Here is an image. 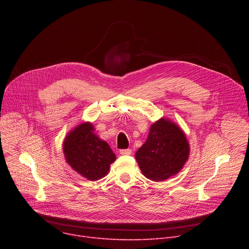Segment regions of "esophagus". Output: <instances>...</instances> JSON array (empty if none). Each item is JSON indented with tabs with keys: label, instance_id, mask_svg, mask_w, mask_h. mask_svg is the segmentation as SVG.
Listing matches in <instances>:
<instances>
[{
	"label": "esophagus",
	"instance_id": "obj_1",
	"mask_svg": "<svg viewBox=\"0 0 249 249\" xmlns=\"http://www.w3.org/2000/svg\"><path fill=\"white\" fill-rule=\"evenodd\" d=\"M132 153V150L131 149H121L120 150V154H122V155H130Z\"/></svg>",
	"mask_w": 249,
	"mask_h": 249
}]
</instances>
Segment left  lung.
<instances>
[{
    "label": "left lung",
    "mask_w": 249,
    "mask_h": 249,
    "mask_svg": "<svg viewBox=\"0 0 249 249\" xmlns=\"http://www.w3.org/2000/svg\"><path fill=\"white\" fill-rule=\"evenodd\" d=\"M190 144L182 129L167 118L149 128L148 137L135 153L142 174L153 181L178 175L189 160Z\"/></svg>",
    "instance_id": "obj_1"
}]
</instances>
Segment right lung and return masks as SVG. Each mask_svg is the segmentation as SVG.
<instances>
[{"mask_svg": "<svg viewBox=\"0 0 249 249\" xmlns=\"http://www.w3.org/2000/svg\"><path fill=\"white\" fill-rule=\"evenodd\" d=\"M64 159L74 172L88 178L98 180L107 176L116 155L106 141L96 133L90 122L78 124L63 140Z\"/></svg>", "mask_w": 249, "mask_h": 249, "instance_id": "right-lung-1", "label": "right lung"}]
</instances>
